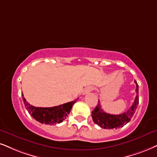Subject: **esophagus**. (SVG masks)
I'll use <instances>...</instances> for the list:
<instances>
[{"mask_svg":"<svg viewBox=\"0 0 157 157\" xmlns=\"http://www.w3.org/2000/svg\"><path fill=\"white\" fill-rule=\"evenodd\" d=\"M93 90V87H88V88H87L86 89H85V90L84 91V93H83V94H87V93L91 92Z\"/></svg>","mask_w":157,"mask_h":157,"instance_id":"esophagus-1","label":"esophagus"}]
</instances>
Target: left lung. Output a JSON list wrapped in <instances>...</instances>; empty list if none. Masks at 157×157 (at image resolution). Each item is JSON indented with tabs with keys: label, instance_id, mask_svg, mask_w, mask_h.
I'll use <instances>...</instances> for the list:
<instances>
[{
	"label": "left lung",
	"instance_id": "obj_1",
	"mask_svg": "<svg viewBox=\"0 0 157 157\" xmlns=\"http://www.w3.org/2000/svg\"><path fill=\"white\" fill-rule=\"evenodd\" d=\"M136 84V96L133 104L130 107V109L127 111L126 112L121 114H110L104 112L101 109V105L100 101L98 102V104L94 110L92 111V116L93 122L100 126L101 128L104 129H113L122 128L127 123L130 122L132 117L136 112V110L138 107V103H139V97H138V85L135 81Z\"/></svg>",
	"mask_w": 157,
	"mask_h": 157
}]
</instances>
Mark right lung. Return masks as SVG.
I'll use <instances>...</instances> for the list:
<instances>
[{
	"instance_id": "right-lung-1",
	"label": "right lung",
	"mask_w": 157,
	"mask_h": 157,
	"mask_svg": "<svg viewBox=\"0 0 157 157\" xmlns=\"http://www.w3.org/2000/svg\"><path fill=\"white\" fill-rule=\"evenodd\" d=\"M22 96H24L22 93ZM24 104L28 111L29 114L37 120V122L42 123V124H57L63 122V120L68 117L72 109L73 104L76 103L77 99L71 102L66 103L62 105H59L57 106L53 107H35L32 106L26 101V99L22 97Z\"/></svg>"
}]
</instances>
